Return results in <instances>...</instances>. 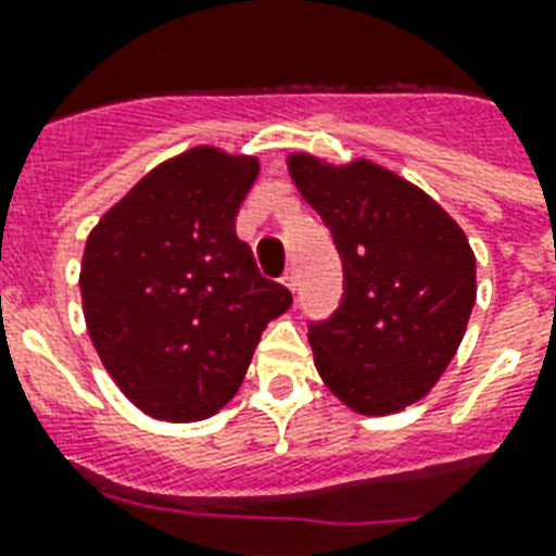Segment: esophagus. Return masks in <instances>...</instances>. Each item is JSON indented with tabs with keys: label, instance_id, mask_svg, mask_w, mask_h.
<instances>
[{
	"label": "esophagus",
	"instance_id": "1",
	"mask_svg": "<svg viewBox=\"0 0 556 556\" xmlns=\"http://www.w3.org/2000/svg\"><path fill=\"white\" fill-rule=\"evenodd\" d=\"M282 282H286V286L291 288V291H296V268H294V265H291V268L286 270V277H282Z\"/></svg>",
	"mask_w": 556,
	"mask_h": 556
}]
</instances>
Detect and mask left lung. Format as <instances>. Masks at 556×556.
Here are the masks:
<instances>
[{"label":"left lung","instance_id":"left-lung-1","mask_svg":"<svg viewBox=\"0 0 556 556\" xmlns=\"http://www.w3.org/2000/svg\"><path fill=\"white\" fill-rule=\"evenodd\" d=\"M288 169L320 213L343 262V296L308 323L326 387L364 415H389L435 387L476 303V260L462 227L395 173L291 155Z\"/></svg>","mask_w":556,"mask_h":556}]
</instances>
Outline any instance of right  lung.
<instances>
[{
  "instance_id": "obj_1",
  "label": "right lung",
  "mask_w": 556,
  "mask_h": 556,
  "mask_svg": "<svg viewBox=\"0 0 556 556\" xmlns=\"http://www.w3.org/2000/svg\"><path fill=\"white\" fill-rule=\"evenodd\" d=\"M256 173V159L195 147L143 176L86 242L89 338L124 395L152 418L218 413L265 326L294 303L236 236Z\"/></svg>"
}]
</instances>
